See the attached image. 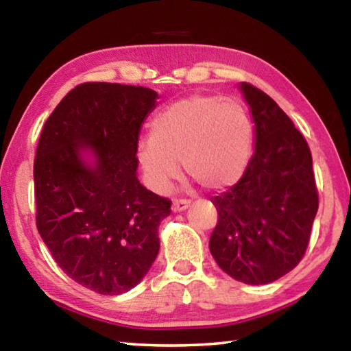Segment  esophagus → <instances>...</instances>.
Returning a JSON list of instances; mask_svg holds the SVG:
<instances>
[{
    "instance_id": "34e87169",
    "label": "esophagus",
    "mask_w": 351,
    "mask_h": 351,
    "mask_svg": "<svg viewBox=\"0 0 351 351\" xmlns=\"http://www.w3.org/2000/svg\"><path fill=\"white\" fill-rule=\"evenodd\" d=\"M190 201L189 199H175L173 204H171V210L173 212H184L189 209Z\"/></svg>"
}]
</instances>
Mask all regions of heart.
<instances>
[{
    "label": "heart",
    "instance_id": "obj_1",
    "mask_svg": "<svg viewBox=\"0 0 351 351\" xmlns=\"http://www.w3.org/2000/svg\"><path fill=\"white\" fill-rule=\"evenodd\" d=\"M254 127L247 111L234 100L193 94L158 112L152 136L136 145L147 186L165 193L180 175L207 190H223L240 180L252 152Z\"/></svg>",
    "mask_w": 351,
    "mask_h": 351
}]
</instances>
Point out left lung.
<instances>
[{"mask_svg": "<svg viewBox=\"0 0 351 351\" xmlns=\"http://www.w3.org/2000/svg\"><path fill=\"white\" fill-rule=\"evenodd\" d=\"M251 108L255 148L241 180L213 197L218 223L209 249L226 274L266 285L304 257L319 198L310 147L268 94L241 82Z\"/></svg>", "mask_w": 351, "mask_h": 351, "instance_id": "1", "label": "left lung"}]
</instances>
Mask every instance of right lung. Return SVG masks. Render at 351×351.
Returning a JSON list of instances; mask_svg holds the SVG:
<instances>
[{"mask_svg":"<svg viewBox=\"0 0 351 351\" xmlns=\"http://www.w3.org/2000/svg\"><path fill=\"white\" fill-rule=\"evenodd\" d=\"M158 93L82 83L47 117L34 162L37 229L68 277L104 295L134 288L159 252L171 203L138 180L141 127Z\"/></svg>","mask_w":351,"mask_h":351,"instance_id":"right-lung-1","label":"right lung"}]
</instances>
